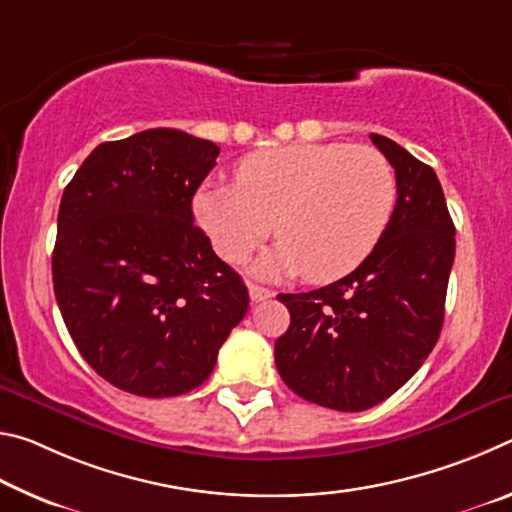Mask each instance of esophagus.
I'll return each mask as SVG.
<instances>
[{"label":"esophagus","mask_w":512,"mask_h":512,"mask_svg":"<svg viewBox=\"0 0 512 512\" xmlns=\"http://www.w3.org/2000/svg\"><path fill=\"white\" fill-rule=\"evenodd\" d=\"M248 293H250V300H253V302H262V300L273 298V291L266 289V287H259V284H250Z\"/></svg>","instance_id":"esophagus-1"}]
</instances>
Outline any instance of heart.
<instances>
[{"label": "heart", "mask_w": 512, "mask_h": 512, "mask_svg": "<svg viewBox=\"0 0 512 512\" xmlns=\"http://www.w3.org/2000/svg\"><path fill=\"white\" fill-rule=\"evenodd\" d=\"M397 201L391 162L372 146L291 144L253 153L235 183L205 185L194 198L198 223L223 259L241 262L271 235L262 275L341 280L386 235Z\"/></svg>", "instance_id": "b5f03b06"}]
</instances>
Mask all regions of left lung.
Instances as JSON below:
<instances>
[{
  "instance_id": "left-lung-1",
  "label": "left lung",
  "mask_w": 512,
  "mask_h": 512,
  "mask_svg": "<svg viewBox=\"0 0 512 512\" xmlns=\"http://www.w3.org/2000/svg\"><path fill=\"white\" fill-rule=\"evenodd\" d=\"M370 140L397 180L386 235L350 275L277 296L291 314L275 341L277 372L302 400L345 413L384 402L429 357L443 329L456 253L436 171L384 135Z\"/></svg>"
}]
</instances>
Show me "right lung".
Wrapping results in <instances>:
<instances>
[{"mask_svg": "<svg viewBox=\"0 0 512 512\" xmlns=\"http://www.w3.org/2000/svg\"><path fill=\"white\" fill-rule=\"evenodd\" d=\"M216 155L210 140L149 128L99 144L60 198V314L81 357L126 393L194 391L248 311L246 284L194 225Z\"/></svg>", "mask_w": 512, "mask_h": 512, "instance_id": "add662e5", "label": "right lung"}]
</instances>
